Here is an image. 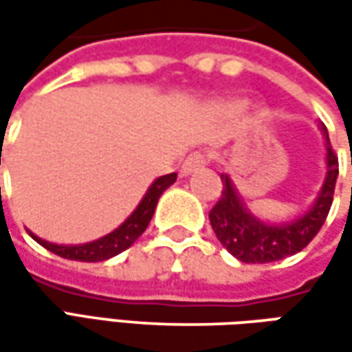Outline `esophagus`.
<instances>
[{"instance_id":"obj_1","label":"esophagus","mask_w":352,"mask_h":352,"mask_svg":"<svg viewBox=\"0 0 352 352\" xmlns=\"http://www.w3.org/2000/svg\"><path fill=\"white\" fill-rule=\"evenodd\" d=\"M201 166H206V156L201 155V153H192V155L188 156L186 160L182 162V176H190L194 170L201 168Z\"/></svg>"}]
</instances>
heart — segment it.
<instances>
[{"mask_svg": "<svg viewBox=\"0 0 352 352\" xmlns=\"http://www.w3.org/2000/svg\"><path fill=\"white\" fill-rule=\"evenodd\" d=\"M241 103H229V105H225V111L227 113H236V111H241Z\"/></svg>", "mask_w": 352, "mask_h": 352, "instance_id": "1", "label": "heart"}]
</instances>
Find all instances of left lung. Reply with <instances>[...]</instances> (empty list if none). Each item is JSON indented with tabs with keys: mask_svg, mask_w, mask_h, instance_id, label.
I'll use <instances>...</instances> for the list:
<instances>
[{
	"mask_svg": "<svg viewBox=\"0 0 352 352\" xmlns=\"http://www.w3.org/2000/svg\"><path fill=\"white\" fill-rule=\"evenodd\" d=\"M325 139V164L327 172L314 204L300 215L286 221H266L254 215L239 194L229 174H221L223 194L210 211V221L215 236L236 261L264 264L282 261L300 252L318 235L331 210L335 182L339 176V162L333 153L327 129H321Z\"/></svg>",
	"mask_w": 352,
	"mask_h": 352,
	"instance_id": "8db88e82",
	"label": "left lung"
}]
</instances>
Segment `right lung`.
<instances>
[{
    "label": "right lung",
    "instance_id": "obj_1",
    "mask_svg": "<svg viewBox=\"0 0 352 352\" xmlns=\"http://www.w3.org/2000/svg\"><path fill=\"white\" fill-rule=\"evenodd\" d=\"M176 176L178 174L172 172V174L156 178L155 182L148 186V190L144 192L142 199L137 204V208L133 210V213L129 215L127 219L119 227H116L113 231H109L107 235L100 236V239H94L89 243H80V245H58V243H50V241L36 236L33 231H29V235L33 236L38 245H43L45 249L58 254L62 258H68V261H80V263H102V261H107V258L116 256L119 252L127 250L144 233V229L148 227L153 215H155L158 197L164 194L166 188H170L172 184L176 182Z\"/></svg>",
    "mask_w": 352,
    "mask_h": 352
}]
</instances>
